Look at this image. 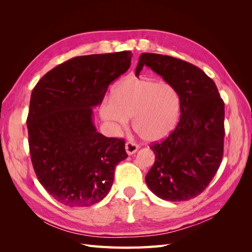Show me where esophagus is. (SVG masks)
Masks as SVG:
<instances>
[{
	"label": "esophagus",
	"instance_id": "34e87169",
	"mask_svg": "<svg viewBox=\"0 0 252 252\" xmlns=\"http://www.w3.org/2000/svg\"><path fill=\"white\" fill-rule=\"evenodd\" d=\"M140 148L139 145H136L132 142H127L126 145H125V149H126V152L128 155H133L135 154L136 151H138V149Z\"/></svg>",
	"mask_w": 252,
	"mask_h": 252
}]
</instances>
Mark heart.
I'll return each instance as SVG.
<instances>
[{
    "instance_id": "1",
    "label": "heart",
    "mask_w": 252,
    "mask_h": 252,
    "mask_svg": "<svg viewBox=\"0 0 252 252\" xmlns=\"http://www.w3.org/2000/svg\"><path fill=\"white\" fill-rule=\"evenodd\" d=\"M181 101L178 91L167 82L148 78L127 77L111 93V102H105L100 114L116 130L132 126L144 140L158 141L169 135L180 119Z\"/></svg>"
}]
</instances>
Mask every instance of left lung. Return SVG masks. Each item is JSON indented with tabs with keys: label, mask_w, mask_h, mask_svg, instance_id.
Listing matches in <instances>:
<instances>
[{
	"label": "left lung",
	"mask_w": 252,
	"mask_h": 252,
	"mask_svg": "<svg viewBox=\"0 0 252 252\" xmlns=\"http://www.w3.org/2000/svg\"><path fill=\"white\" fill-rule=\"evenodd\" d=\"M149 67L178 91L179 124L168 138L150 147L155 164L145 177L159 199L188 201L202 193L222 162L225 105L219 90L199 67L157 53H142L135 68L138 77Z\"/></svg>",
	"instance_id": "1"
}]
</instances>
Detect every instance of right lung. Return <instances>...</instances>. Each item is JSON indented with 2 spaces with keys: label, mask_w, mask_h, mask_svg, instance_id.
Wrapping results in <instances>:
<instances>
[{
  "label": "right lung",
  "mask_w": 252,
  "mask_h": 252,
  "mask_svg": "<svg viewBox=\"0 0 252 252\" xmlns=\"http://www.w3.org/2000/svg\"><path fill=\"white\" fill-rule=\"evenodd\" d=\"M131 51L75 57L48 71L30 97V156L37 180L68 207L102 201L116 166L128 156L125 141L96 131L94 107L109 84L130 67Z\"/></svg>",
  "instance_id": "1"
}]
</instances>
